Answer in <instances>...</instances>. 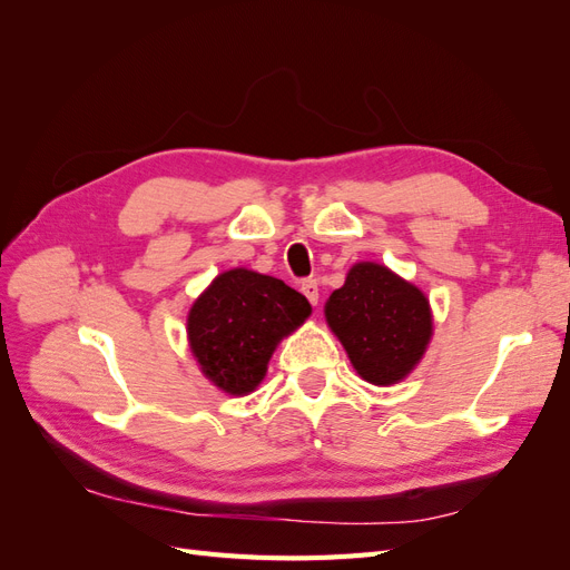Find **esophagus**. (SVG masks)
I'll use <instances>...</instances> for the list:
<instances>
[{
    "instance_id": "34e87169",
    "label": "esophagus",
    "mask_w": 570,
    "mask_h": 570,
    "mask_svg": "<svg viewBox=\"0 0 570 570\" xmlns=\"http://www.w3.org/2000/svg\"><path fill=\"white\" fill-rule=\"evenodd\" d=\"M302 292H304V297L312 302L314 306L318 304V283L314 278H308V281L302 283Z\"/></svg>"
}]
</instances>
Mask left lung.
I'll list each match as a JSON object with an SVG mask.
<instances>
[{
    "label": "left lung",
    "mask_w": 570,
    "mask_h": 570,
    "mask_svg": "<svg viewBox=\"0 0 570 570\" xmlns=\"http://www.w3.org/2000/svg\"><path fill=\"white\" fill-rule=\"evenodd\" d=\"M325 321L354 371L381 387L402 383L433 337V312L423 289L375 262L350 268L344 285L325 302Z\"/></svg>",
    "instance_id": "1"
}]
</instances>
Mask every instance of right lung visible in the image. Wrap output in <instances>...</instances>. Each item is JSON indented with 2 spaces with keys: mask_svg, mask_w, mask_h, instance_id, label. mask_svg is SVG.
<instances>
[{
  "mask_svg": "<svg viewBox=\"0 0 570 570\" xmlns=\"http://www.w3.org/2000/svg\"><path fill=\"white\" fill-rule=\"evenodd\" d=\"M308 314L306 297L273 275L223 271L189 306V352L212 385L245 396L262 385L275 347Z\"/></svg>",
  "mask_w": 570,
  "mask_h": 570,
  "instance_id": "add662e5",
  "label": "right lung"
}]
</instances>
